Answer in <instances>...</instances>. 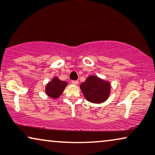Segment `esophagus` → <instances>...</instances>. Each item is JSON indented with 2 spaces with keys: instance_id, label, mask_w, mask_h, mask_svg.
<instances>
[{
  "instance_id": "obj_1",
  "label": "esophagus",
  "mask_w": 155,
  "mask_h": 155,
  "mask_svg": "<svg viewBox=\"0 0 155 155\" xmlns=\"http://www.w3.org/2000/svg\"><path fill=\"white\" fill-rule=\"evenodd\" d=\"M72 83H73V85H77L78 84V80H73V81H72Z\"/></svg>"
}]
</instances>
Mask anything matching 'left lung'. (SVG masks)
Returning <instances> with one entry per match:
<instances>
[{
  "label": "left lung",
  "instance_id": "8db88e82",
  "mask_svg": "<svg viewBox=\"0 0 155 155\" xmlns=\"http://www.w3.org/2000/svg\"><path fill=\"white\" fill-rule=\"evenodd\" d=\"M80 89L87 100L93 103H102L109 97L110 84L97 76L90 75L80 85Z\"/></svg>",
  "mask_w": 155,
  "mask_h": 155
}]
</instances>
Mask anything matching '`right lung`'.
Listing matches in <instances>:
<instances>
[{"instance_id": "add662e5", "label": "right lung", "mask_w": 155, "mask_h": 155, "mask_svg": "<svg viewBox=\"0 0 155 155\" xmlns=\"http://www.w3.org/2000/svg\"><path fill=\"white\" fill-rule=\"evenodd\" d=\"M68 83L65 81H62L58 78H54L51 82L47 84L45 87L46 94L52 98H58L63 93Z\"/></svg>"}]
</instances>
